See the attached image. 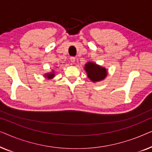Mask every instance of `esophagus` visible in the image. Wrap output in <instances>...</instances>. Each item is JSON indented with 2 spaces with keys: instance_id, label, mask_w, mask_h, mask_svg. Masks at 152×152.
<instances>
[{
  "instance_id": "34e87169",
  "label": "esophagus",
  "mask_w": 152,
  "mask_h": 152,
  "mask_svg": "<svg viewBox=\"0 0 152 152\" xmlns=\"http://www.w3.org/2000/svg\"><path fill=\"white\" fill-rule=\"evenodd\" d=\"M70 61H71L72 63H74V62L75 61V57H70Z\"/></svg>"
}]
</instances>
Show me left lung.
<instances>
[{
  "mask_svg": "<svg viewBox=\"0 0 152 152\" xmlns=\"http://www.w3.org/2000/svg\"><path fill=\"white\" fill-rule=\"evenodd\" d=\"M88 78L93 82H99L107 76V70L104 68L97 66L92 62H88L84 68Z\"/></svg>",
  "mask_w": 152,
  "mask_h": 152,
  "instance_id": "1",
  "label": "left lung"
}]
</instances>
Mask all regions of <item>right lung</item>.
Segmentation results:
<instances>
[{
    "mask_svg": "<svg viewBox=\"0 0 152 152\" xmlns=\"http://www.w3.org/2000/svg\"><path fill=\"white\" fill-rule=\"evenodd\" d=\"M45 76H46L48 79H51V78H53L54 76H55V74H54V72H51V73L45 75Z\"/></svg>",
    "mask_w": 152,
    "mask_h": 152,
    "instance_id": "obj_1",
    "label": "right lung"
}]
</instances>
